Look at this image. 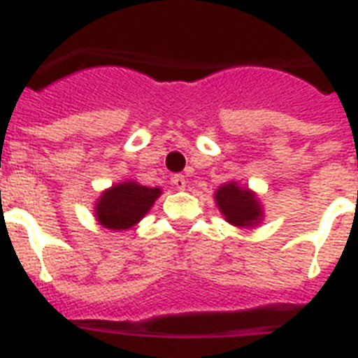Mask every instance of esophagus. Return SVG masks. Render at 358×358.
Listing matches in <instances>:
<instances>
[{
  "label": "esophagus",
  "mask_w": 358,
  "mask_h": 358,
  "mask_svg": "<svg viewBox=\"0 0 358 358\" xmlns=\"http://www.w3.org/2000/svg\"><path fill=\"white\" fill-rule=\"evenodd\" d=\"M172 182H173V186H176L177 189H185L186 188V179H185V176H181V173L173 176Z\"/></svg>",
  "instance_id": "esophagus-1"
}]
</instances>
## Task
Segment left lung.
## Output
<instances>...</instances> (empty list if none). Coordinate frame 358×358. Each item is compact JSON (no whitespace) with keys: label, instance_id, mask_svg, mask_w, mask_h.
<instances>
[{"label":"left lung","instance_id":"8db88e82","mask_svg":"<svg viewBox=\"0 0 358 358\" xmlns=\"http://www.w3.org/2000/svg\"><path fill=\"white\" fill-rule=\"evenodd\" d=\"M218 210L233 226L251 227L264 218L258 197L249 188H242L236 182H227L215 192Z\"/></svg>","mask_w":358,"mask_h":358}]
</instances>
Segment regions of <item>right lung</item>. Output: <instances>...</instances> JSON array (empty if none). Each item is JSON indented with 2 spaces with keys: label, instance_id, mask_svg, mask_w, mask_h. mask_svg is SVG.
<instances>
[{
  "label": "right lung",
  "instance_id": "1",
  "mask_svg": "<svg viewBox=\"0 0 358 358\" xmlns=\"http://www.w3.org/2000/svg\"><path fill=\"white\" fill-rule=\"evenodd\" d=\"M161 195V188H147L134 181H125L106 189L94 206V217L109 229H129L148 213Z\"/></svg>",
  "mask_w": 358,
  "mask_h": 358
}]
</instances>
